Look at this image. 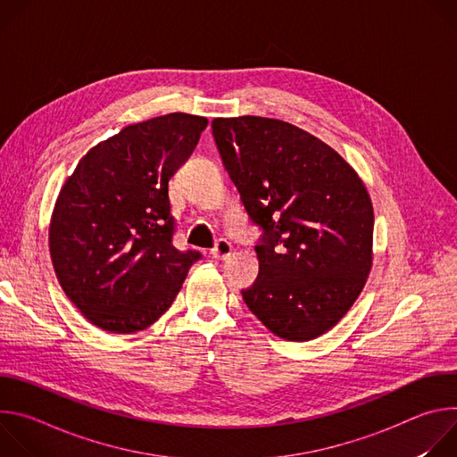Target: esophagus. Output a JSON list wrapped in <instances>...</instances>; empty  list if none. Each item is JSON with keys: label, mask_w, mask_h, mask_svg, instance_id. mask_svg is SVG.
<instances>
[{"label": "esophagus", "mask_w": 457, "mask_h": 457, "mask_svg": "<svg viewBox=\"0 0 457 457\" xmlns=\"http://www.w3.org/2000/svg\"><path fill=\"white\" fill-rule=\"evenodd\" d=\"M231 253H233V245H231V242L226 240V238H220V240L215 244V247L212 249V256H213L215 260H226Z\"/></svg>", "instance_id": "1"}]
</instances>
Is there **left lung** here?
I'll list each match as a JSON object with an SVG mask.
<instances>
[{"mask_svg": "<svg viewBox=\"0 0 457 457\" xmlns=\"http://www.w3.org/2000/svg\"><path fill=\"white\" fill-rule=\"evenodd\" d=\"M222 162L251 219L258 277L249 311L289 342L333 329L372 268L374 212L353 166L329 145L280 119L212 120Z\"/></svg>", "mask_w": 457, "mask_h": 457, "instance_id": "obj_1", "label": "left lung"}]
</instances>
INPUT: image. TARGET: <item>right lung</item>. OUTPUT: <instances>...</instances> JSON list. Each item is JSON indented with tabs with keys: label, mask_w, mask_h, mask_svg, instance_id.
<instances>
[{
	"label": "right lung",
	"mask_w": 457,
	"mask_h": 457,
	"mask_svg": "<svg viewBox=\"0 0 457 457\" xmlns=\"http://www.w3.org/2000/svg\"><path fill=\"white\" fill-rule=\"evenodd\" d=\"M208 119L182 112L122 128L78 162L52 212L61 289L96 328L132 335L173 303L199 251H179L168 195Z\"/></svg>",
	"instance_id": "1"
}]
</instances>
